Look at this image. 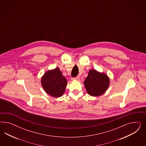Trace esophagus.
<instances>
[{
	"instance_id": "esophagus-1",
	"label": "esophagus",
	"mask_w": 146,
	"mask_h": 146,
	"mask_svg": "<svg viewBox=\"0 0 146 146\" xmlns=\"http://www.w3.org/2000/svg\"><path fill=\"white\" fill-rule=\"evenodd\" d=\"M79 76H77V77H75V78H72V81H79Z\"/></svg>"
}]
</instances>
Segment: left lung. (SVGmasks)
<instances>
[{
    "label": "left lung",
    "mask_w": 146,
    "mask_h": 146,
    "mask_svg": "<svg viewBox=\"0 0 146 146\" xmlns=\"http://www.w3.org/2000/svg\"><path fill=\"white\" fill-rule=\"evenodd\" d=\"M110 82V78L106 73L91 69L84 80V85L89 95L96 97L106 93L109 87Z\"/></svg>",
    "instance_id": "obj_1"
}]
</instances>
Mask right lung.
Instances as JSON below:
<instances>
[{
	"instance_id": "right-lung-1",
	"label": "right lung",
	"mask_w": 146,
	"mask_h": 146,
	"mask_svg": "<svg viewBox=\"0 0 146 146\" xmlns=\"http://www.w3.org/2000/svg\"><path fill=\"white\" fill-rule=\"evenodd\" d=\"M40 83L44 91L49 95L60 97L65 91L67 81L57 67L46 71L42 76Z\"/></svg>"
}]
</instances>
